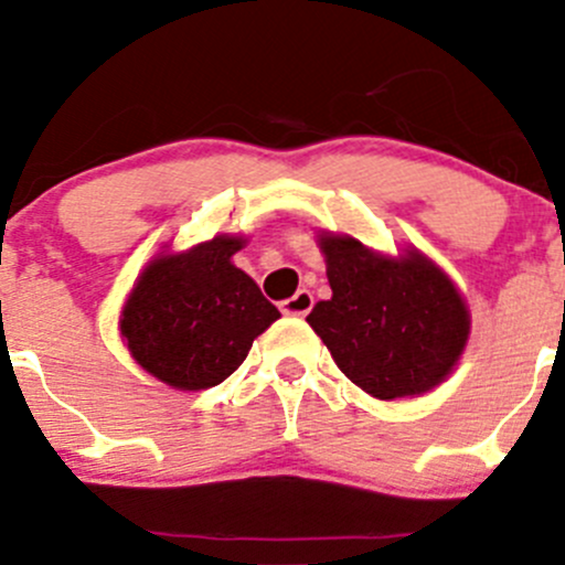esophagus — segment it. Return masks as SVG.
<instances>
[{"label": "esophagus", "instance_id": "esophagus-1", "mask_svg": "<svg viewBox=\"0 0 565 565\" xmlns=\"http://www.w3.org/2000/svg\"><path fill=\"white\" fill-rule=\"evenodd\" d=\"M311 306H315V295H311L309 289H298L292 298L284 300L281 309H284V315H289V317H306L311 311Z\"/></svg>", "mask_w": 565, "mask_h": 565}]
</instances>
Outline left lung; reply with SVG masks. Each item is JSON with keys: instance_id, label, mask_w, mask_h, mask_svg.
Wrapping results in <instances>:
<instances>
[{"instance_id": "1", "label": "left lung", "mask_w": 565, "mask_h": 565, "mask_svg": "<svg viewBox=\"0 0 565 565\" xmlns=\"http://www.w3.org/2000/svg\"><path fill=\"white\" fill-rule=\"evenodd\" d=\"M333 289L306 317L335 366L374 398L424 396L451 377L470 339L465 295L415 246L383 254L317 232Z\"/></svg>"}]
</instances>
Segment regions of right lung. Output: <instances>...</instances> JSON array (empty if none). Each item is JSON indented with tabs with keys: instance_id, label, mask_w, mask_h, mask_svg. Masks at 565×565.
Returning a JSON list of instances; mask_svg holds the SVG:
<instances>
[{
	"instance_id": "right-lung-1",
	"label": "right lung",
	"mask_w": 565,
	"mask_h": 565,
	"mask_svg": "<svg viewBox=\"0 0 565 565\" xmlns=\"http://www.w3.org/2000/svg\"><path fill=\"white\" fill-rule=\"evenodd\" d=\"M243 235H215L185 250L163 246L145 265L119 311L134 361L174 391H207L246 361L278 309L232 262Z\"/></svg>"
}]
</instances>
